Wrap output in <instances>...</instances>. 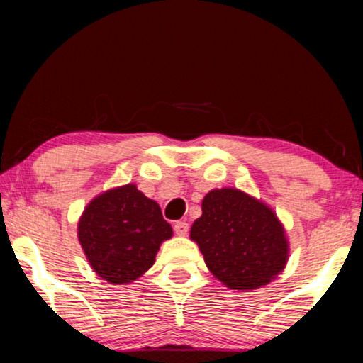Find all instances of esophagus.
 I'll return each instance as SVG.
<instances>
[{"label":"esophagus","mask_w":363,"mask_h":363,"mask_svg":"<svg viewBox=\"0 0 363 363\" xmlns=\"http://www.w3.org/2000/svg\"><path fill=\"white\" fill-rule=\"evenodd\" d=\"M173 230H175V233L178 236H185L188 233V223L185 221H177L175 225H173Z\"/></svg>","instance_id":"obj_1"}]
</instances>
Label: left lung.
Instances as JSON below:
<instances>
[{"label": "left lung", "instance_id": "obj_1", "mask_svg": "<svg viewBox=\"0 0 363 363\" xmlns=\"http://www.w3.org/2000/svg\"><path fill=\"white\" fill-rule=\"evenodd\" d=\"M190 238L208 269L230 289L252 291L284 271L289 241L279 218L266 203L236 188L206 193Z\"/></svg>", "mask_w": 363, "mask_h": 363}]
</instances>
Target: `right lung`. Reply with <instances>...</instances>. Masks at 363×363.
I'll return each instance as SVG.
<instances>
[{
  "mask_svg": "<svg viewBox=\"0 0 363 363\" xmlns=\"http://www.w3.org/2000/svg\"><path fill=\"white\" fill-rule=\"evenodd\" d=\"M172 236L158 203L132 183L97 195L77 225L89 264L111 284H128L147 272Z\"/></svg>",
  "mask_w": 363,
  "mask_h": 363,
  "instance_id": "obj_1",
  "label": "right lung"
}]
</instances>
